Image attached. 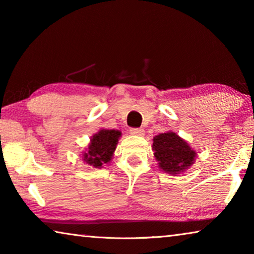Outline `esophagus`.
<instances>
[{
    "label": "esophagus",
    "instance_id": "esophagus-1",
    "mask_svg": "<svg viewBox=\"0 0 254 254\" xmlns=\"http://www.w3.org/2000/svg\"><path fill=\"white\" fill-rule=\"evenodd\" d=\"M130 134L132 135H136V136H142L144 135V130L143 128H130Z\"/></svg>",
    "mask_w": 254,
    "mask_h": 254
}]
</instances>
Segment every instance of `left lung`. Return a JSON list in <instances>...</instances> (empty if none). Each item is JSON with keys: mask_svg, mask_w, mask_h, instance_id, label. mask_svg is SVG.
Masks as SVG:
<instances>
[{"mask_svg": "<svg viewBox=\"0 0 254 254\" xmlns=\"http://www.w3.org/2000/svg\"><path fill=\"white\" fill-rule=\"evenodd\" d=\"M152 150L159 168L163 173L174 176L190 168L197 156L190 144L174 131H167L154 136Z\"/></svg>", "mask_w": 254, "mask_h": 254, "instance_id": "1", "label": "left lung"}]
</instances>
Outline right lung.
Returning a JSON list of instances; mask_svg holds the SVG:
<instances>
[{
  "instance_id": "add662e5",
  "label": "right lung",
  "mask_w": 254,
  "mask_h": 254,
  "mask_svg": "<svg viewBox=\"0 0 254 254\" xmlns=\"http://www.w3.org/2000/svg\"><path fill=\"white\" fill-rule=\"evenodd\" d=\"M121 135L122 133L119 130L101 128L91 136L87 148L81 154L83 161L94 168H103V165L111 162Z\"/></svg>"
}]
</instances>
